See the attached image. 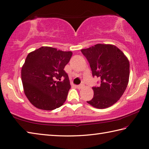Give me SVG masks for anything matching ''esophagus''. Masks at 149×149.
<instances>
[{"instance_id":"1","label":"esophagus","mask_w":149,"mask_h":149,"mask_svg":"<svg viewBox=\"0 0 149 149\" xmlns=\"http://www.w3.org/2000/svg\"><path fill=\"white\" fill-rule=\"evenodd\" d=\"M83 87V84H79V85H77V88L78 89L82 88Z\"/></svg>"}]
</instances>
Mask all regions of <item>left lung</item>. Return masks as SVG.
<instances>
[{
  "instance_id": "1",
  "label": "left lung",
  "mask_w": 149,
  "mask_h": 149,
  "mask_svg": "<svg viewBox=\"0 0 149 149\" xmlns=\"http://www.w3.org/2000/svg\"><path fill=\"white\" fill-rule=\"evenodd\" d=\"M81 51L88 61L93 77L101 79L100 85L92 87L94 97L86 102L100 109L113 105L129 83L130 64L127 57L112 45L97 44Z\"/></svg>"
}]
</instances>
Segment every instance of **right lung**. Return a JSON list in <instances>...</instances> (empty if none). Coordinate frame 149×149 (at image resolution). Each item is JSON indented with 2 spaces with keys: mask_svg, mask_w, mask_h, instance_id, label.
Masks as SVG:
<instances>
[{
  "mask_svg": "<svg viewBox=\"0 0 149 149\" xmlns=\"http://www.w3.org/2000/svg\"><path fill=\"white\" fill-rule=\"evenodd\" d=\"M72 55V52L49 46H42L28 55L22 67L21 79L24 94L34 107L52 110L65 103L71 86L64 68ZM61 78L63 81H56Z\"/></svg>",
  "mask_w": 149,
  "mask_h": 149,
  "instance_id": "1",
  "label": "right lung"
}]
</instances>
